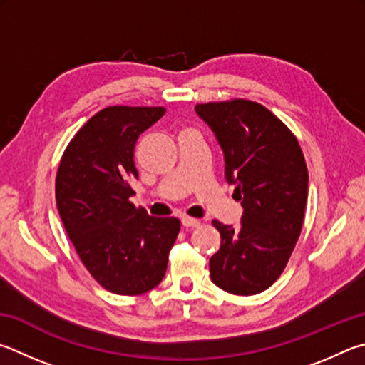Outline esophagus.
Masks as SVG:
<instances>
[{"mask_svg": "<svg viewBox=\"0 0 365 365\" xmlns=\"http://www.w3.org/2000/svg\"><path fill=\"white\" fill-rule=\"evenodd\" d=\"M181 222H182V226L187 227V229H194V227L200 226V221L195 220V218H190V216H184Z\"/></svg>", "mask_w": 365, "mask_h": 365, "instance_id": "esophagus-1", "label": "esophagus"}]
</instances>
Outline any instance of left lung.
Returning <instances> with one entry per match:
<instances>
[{"mask_svg":"<svg viewBox=\"0 0 365 365\" xmlns=\"http://www.w3.org/2000/svg\"><path fill=\"white\" fill-rule=\"evenodd\" d=\"M225 153V178L244 208L239 227L213 220L221 247L210 258L212 282L234 295H257L284 272L302 232L308 168L289 128L258 102L197 104Z\"/></svg>","mask_w":365,"mask_h":365,"instance_id":"1","label":"left lung"}]
</instances>
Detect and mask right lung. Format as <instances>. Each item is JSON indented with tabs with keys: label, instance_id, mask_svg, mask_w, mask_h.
Returning <instances> with one entry per match:
<instances>
[{
	"label": "right lung",
	"instance_id": "add662e5",
	"mask_svg": "<svg viewBox=\"0 0 365 365\" xmlns=\"http://www.w3.org/2000/svg\"><path fill=\"white\" fill-rule=\"evenodd\" d=\"M165 107L102 108L70 140L56 176V202L76 253L96 282L134 297L157 287L178 237V218H153L130 202L134 145Z\"/></svg>",
	"mask_w": 365,
	"mask_h": 365
}]
</instances>
